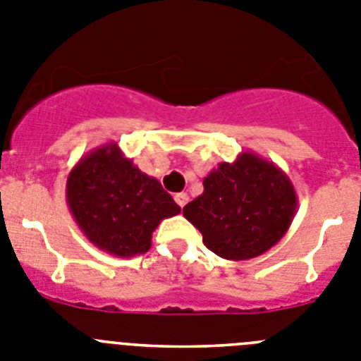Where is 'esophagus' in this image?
Returning <instances> with one entry per match:
<instances>
[{
    "mask_svg": "<svg viewBox=\"0 0 361 361\" xmlns=\"http://www.w3.org/2000/svg\"><path fill=\"white\" fill-rule=\"evenodd\" d=\"M175 202H177L180 208H184L188 202V193H177V195H175Z\"/></svg>",
    "mask_w": 361,
    "mask_h": 361,
    "instance_id": "1",
    "label": "esophagus"
}]
</instances>
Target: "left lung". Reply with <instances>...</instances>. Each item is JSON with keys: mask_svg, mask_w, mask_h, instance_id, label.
Listing matches in <instances>:
<instances>
[{"mask_svg": "<svg viewBox=\"0 0 361 361\" xmlns=\"http://www.w3.org/2000/svg\"><path fill=\"white\" fill-rule=\"evenodd\" d=\"M202 195L186 204L184 216L202 233L209 251L226 260H250L288 233L298 197L275 162L242 152L204 177Z\"/></svg>", "mask_w": 361, "mask_h": 361, "instance_id": "obj_1", "label": "left lung"}]
</instances>
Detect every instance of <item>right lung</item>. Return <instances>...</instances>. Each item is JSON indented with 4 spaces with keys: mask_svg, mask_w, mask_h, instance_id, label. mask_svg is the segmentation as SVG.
<instances>
[{
    "mask_svg": "<svg viewBox=\"0 0 361 361\" xmlns=\"http://www.w3.org/2000/svg\"><path fill=\"white\" fill-rule=\"evenodd\" d=\"M75 224L104 253L130 258L152 247V233L180 213L157 178L142 173L116 142L86 153L66 178Z\"/></svg>",
    "mask_w": 361,
    "mask_h": 361,
    "instance_id": "right-lung-1",
    "label": "right lung"
}]
</instances>
